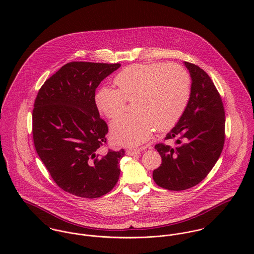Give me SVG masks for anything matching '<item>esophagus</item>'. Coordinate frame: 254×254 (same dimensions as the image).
I'll return each instance as SVG.
<instances>
[{"mask_svg":"<svg viewBox=\"0 0 254 254\" xmlns=\"http://www.w3.org/2000/svg\"><path fill=\"white\" fill-rule=\"evenodd\" d=\"M141 152V149H127L126 150V154H128V155H136V154H139Z\"/></svg>","mask_w":254,"mask_h":254,"instance_id":"34e87169","label":"esophagus"}]
</instances>
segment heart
Wrapping results in <instances>:
<instances>
[{"label":"heart","instance_id":"heart-1","mask_svg":"<svg viewBox=\"0 0 254 254\" xmlns=\"http://www.w3.org/2000/svg\"><path fill=\"white\" fill-rule=\"evenodd\" d=\"M114 83L118 89L105 86L96 94L98 109L109 119H115L126 111L127 101L136 99L134 110L138 112L111 123V139L117 145H141L155 127L159 131L173 128L190 98V77L178 64L130 65L116 75Z\"/></svg>","mask_w":254,"mask_h":254}]
</instances>
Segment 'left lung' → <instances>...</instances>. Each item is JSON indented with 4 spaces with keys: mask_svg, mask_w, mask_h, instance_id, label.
Listing matches in <instances>:
<instances>
[{
    "mask_svg": "<svg viewBox=\"0 0 254 254\" xmlns=\"http://www.w3.org/2000/svg\"><path fill=\"white\" fill-rule=\"evenodd\" d=\"M185 65L191 78L190 102L165 137L177 139V146H154L162 163L152 178L169 190H187L202 181L217 162L225 142V111L214 83L199 66L187 62Z\"/></svg>",
    "mask_w": 254,
    "mask_h": 254,
    "instance_id": "left-lung-1",
    "label": "left lung"
}]
</instances>
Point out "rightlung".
I'll return each mask as SVG.
<instances>
[{"label":"right lung","mask_w":254,"mask_h":254,"mask_svg":"<svg viewBox=\"0 0 254 254\" xmlns=\"http://www.w3.org/2000/svg\"><path fill=\"white\" fill-rule=\"evenodd\" d=\"M120 64L72 62L51 76L38 92L32 113L37 153L56 184L86 198L110 191L119 179L124 149H109L108 124L100 117L95 94Z\"/></svg>","instance_id":"right-lung-1"}]
</instances>
